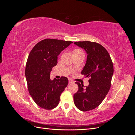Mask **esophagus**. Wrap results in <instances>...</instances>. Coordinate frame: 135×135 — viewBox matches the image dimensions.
<instances>
[{"label":"esophagus","mask_w":135,"mask_h":135,"mask_svg":"<svg viewBox=\"0 0 135 135\" xmlns=\"http://www.w3.org/2000/svg\"><path fill=\"white\" fill-rule=\"evenodd\" d=\"M74 83V81H73L72 80H71V79L69 80V84H71V83Z\"/></svg>","instance_id":"34e87169"}]
</instances>
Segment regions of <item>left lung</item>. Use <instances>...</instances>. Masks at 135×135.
<instances>
[{
	"mask_svg": "<svg viewBox=\"0 0 135 135\" xmlns=\"http://www.w3.org/2000/svg\"><path fill=\"white\" fill-rule=\"evenodd\" d=\"M75 45L84 49L87 54L86 63L81 74L88 78L89 84L84 87L75 82L78 91L74 95L76 107L83 112L95 109L108 94L114 73L113 65L107 50L101 44L93 42H76Z\"/></svg>",
	"mask_w": 135,
	"mask_h": 135,
	"instance_id": "obj_1",
	"label": "left lung"
}]
</instances>
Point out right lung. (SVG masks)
Here are the masks:
<instances>
[{"label":"right lung","mask_w":135,"mask_h":135,"mask_svg":"<svg viewBox=\"0 0 135 135\" xmlns=\"http://www.w3.org/2000/svg\"><path fill=\"white\" fill-rule=\"evenodd\" d=\"M71 41L46 39L39 42L28 55L25 69L28 90L39 107L51 110L59 104L60 95L68 84L66 77L50 79L53 67L57 64V57Z\"/></svg>","instance_id":"1"}]
</instances>
